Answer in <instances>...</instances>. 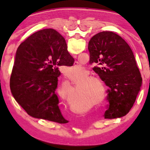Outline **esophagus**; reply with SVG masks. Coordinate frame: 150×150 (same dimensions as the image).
<instances>
[{
  "instance_id": "obj_1",
  "label": "esophagus",
  "mask_w": 150,
  "mask_h": 150,
  "mask_svg": "<svg viewBox=\"0 0 150 150\" xmlns=\"http://www.w3.org/2000/svg\"><path fill=\"white\" fill-rule=\"evenodd\" d=\"M73 56H74V57H77V55H73Z\"/></svg>"
}]
</instances>
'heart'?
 Listing matches in <instances>:
<instances>
[{"mask_svg": "<svg viewBox=\"0 0 150 150\" xmlns=\"http://www.w3.org/2000/svg\"><path fill=\"white\" fill-rule=\"evenodd\" d=\"M76 71L75 68H72L71 70H70V76L71 77H73V75L75 74H73V73H74ZM99 79L97 77H93V76H89V77H87L86 79H85L83 81H98ZM94 86L93 85H91L89 83H88L87 85H86V87L85 88V90L87 91H93L94 89Z\"/></svg>", "mask_w": 150, "mask_h": 150, "instance_id": "heart-1", "label": "heart"}]
</instances>
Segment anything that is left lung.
Wrapping results in <instances>:
<instances>
[{
	"instance_id": "left-lung-1",
	"label": "left lung",
	"mask_w": 150,
	"mask_h": 150,
	"mask_svg": "<svg viewBox=\"0 0 150 150\" xmlns=\"http://www.w3.org/2000/svg\"><path fill=\"white\" fill-rule=\"evenodd\" d=\"M88 49L90 62L98 65L94 71L110 88L105 118L125 116L135 103L142 81L131 48L116 33L104 31L91 38Z\"/></svg>"
}]
</instances>
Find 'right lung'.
<instances>
[{
  "mask_svg": "<svg viewBox=\"0 0 150 150\" xmlns=\"http://www.w3.org/2000/svg\"><path fill=\"white\" fill-rule=\"evenodd\" d=\"M74 59L65 40L54 29L35 32L16 51L10 87L15 100L35 118L67 123L58 104L55 89L59 66H72Z\"/></svg>",
  "mask_w": 150,
  "mask_h": 150,
  "instance_id": "1",
  "label": "right lung"
}]
</instances>
